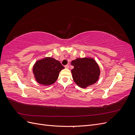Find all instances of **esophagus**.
Listing matches in <instances>:
<instances>
[{"mask_svg":"<svg viewBox=\"0 0 135 135\" xmlns=\"http://www.w3.org/2000/svg\"><path fill=\"white\" fill-rule=\"evenodd\" d=\"M65 68H66V69H69V65H65Z\"/></svg>","mask_w":135,"mask_h":135,"instance_id":"esophagus-1","label":"esophagus"}]
</instances>
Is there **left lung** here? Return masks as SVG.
<instances>
[{
	"instance_id": "left-lung-1",
	"label": "left lung",
	"mask_w": 135,
	"mask_h": 135,
	"mask_svg": "<svg viewBox=\"0 0 135 135\" xmlns=\"http://www.w3.org/2000/svg\"><path fill=\"white\" fill-rule=\"evenodd\" d=\"M74 69L71 70L73 80L81 88H85L95 84L99 78L100 70L92 58H78L71 61Z\"/></svg>"
}]
</instances>
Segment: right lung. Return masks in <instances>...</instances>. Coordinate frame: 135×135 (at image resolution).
<instances>
[{
  "label": "right lung",
  "instance_id": "add662e5",
  "mask_svg": "<svg viewBox=\"0 0 135 135\" xmlns=\"http://www.w3.org/2000/svg\"><path fill=\"white\" fill-rule=\"evenodd\" d=\"M64 68L59 61L52 57H46L36 61L32 71L38 83L49 85L55 82L59 73Z\"/></svg>",
  "mask_w": 135,
  "mask_h": 135
}]
</instances>
